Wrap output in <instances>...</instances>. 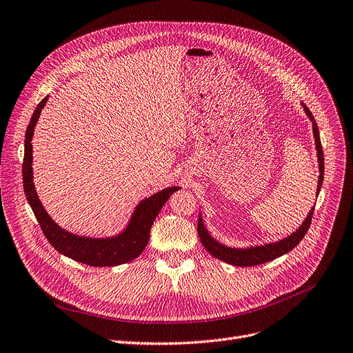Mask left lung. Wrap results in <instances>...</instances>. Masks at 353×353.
<instances>
[{
    "label": "left lung",
    "instance_id": "8db88e82",
    "mask_svg": "<svg viewBox=\"0 0 353 353\" xmlns=\"http://www.w3.org/2000/svg\"><path fill=\"white\" fill-rule=\"evenodd\" d=\"M301 106H303L306 114L309 116V119L312 122V128H313V137H314V145H316L317 161H319V172H321V175H319V181H317V191H316V194L319 195V191H321L322 183H323V172H325L323 150H322L321 137H319V129H317L314 117H313L312 112L307 109V106L305 103H301ZM313 211H314V205L312 207L307 216L305 218L303 224H301L294 232H292L290 236H288L286 239H283V240H279L276 243H268V244L247 247V248H236V247L224 245V244H221L220 241H216L215 239H212L210 236V232L204 225L203 216H201V214L198 216V236H199L201 243H203V245L205 247L208 253L212 254L214 257H216L218 260H223V261H225L231 265H239V267L257 265V264L272 261V260H274V259H277L283 254L289 253V251H292L301 240H303L305 234L307 232V230L310 227Z\"/></svg>",
    "mask_w": 353,
    "mask_h": 353
}]
</instances>
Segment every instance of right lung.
I'll use <instances>...</instances> for the list:
<instances>
[{"instance_id": "obj_1", "label": "right lung", "mask_w": 353, "mask_h": 353, "mask_svg": "<svg viewBox=\"0 0 353 353\" xmlns=\"http://www.w3.org/2000/svg\"><path fill=\"white\" fill-rule=\"evenodd\" d=\"M47 99L48 96H46L37 105L26 130L23 162L24 192L28 204L43 230V234L48 240V243L52 244L59 253L83 264L94 267H113L132 261L145 250L149 241L150 227H152L157 215L159 214L168 198H170L175 191H178L179 187L165 188L154 195H150L149 198L142 199L137 205L135 211H133L126 228L117 234V236L106 239H92L65 231L64 228L57 225L52 220V216L47 214L36 192L34 182H32L31 139L32 135H34V126L37 125L41 109L47 103Z\"/></svg>"}]
</instances>
